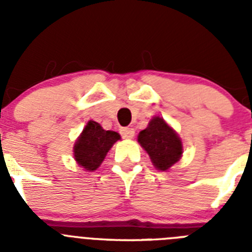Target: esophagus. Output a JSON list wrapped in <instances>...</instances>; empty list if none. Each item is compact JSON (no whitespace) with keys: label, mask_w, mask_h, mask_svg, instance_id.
Returning a JSON list of instances; mask_svg holds the SVG:
<instances>
[{"label":"esophagus","mask_w":252,"mask_h":252,"mask_svg":"<svg viewBox=\"0 0 252 252\" xmlns=\"http://www.w3.org/2000/svg\"><path fill=\"white\" fill-rule=\"evenodd\" d=\"M121 135L124 139L130 140L135 136V130L131 127H124V128H121Z\"/></svg>","instance_id":"obj_1"}]
</instances>
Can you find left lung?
<instances>
[{"label": "left lung", "mask_w": 252, "mask_h": 252, "mask_svg": "<svg viewBox=\"0 0 252 252\" xmlns=\"http://www.w3.org/2000/svg\"><path fill=\"white\" fill-rule=\"evenodd\" d=\"M137 141L149 154L154 168L166 171L183 155V142L177 131L160 116H154L145 130L140 131Z\"/></svg>", "instance_id": "left-lung-1"}]
</instances>
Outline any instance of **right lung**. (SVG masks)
Returning <instances> with one entry per match:
<instances>
[{"label": "right lung", "instance_id": "add662e5", "mask_svg": "<svg viewBox=\"0 0 252 252\" xmlns=\"http://www.w3.org/2000/svg\"><path fill=\"white\" fill-rule=\"evenodd\" d=\"M121 135L116 131L104 130L98 122L90 120L81 135L75 140L73 157L78 165L87 171H94L99 168L116 141Z\"/></svg>", "mask_w": 252, "mask_h": 252}]
</instances>
